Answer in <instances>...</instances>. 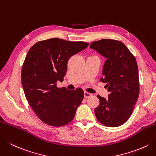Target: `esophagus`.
Segmentation results:
<instances>
[{"mask_svg": "<svg viewBox=\"0 0 156 156\" xmlns=\"http://www.w3.org/2000/svg\"><path fill=\"white\" fill-rule=\"evenodd\" d=\"M91 95H92V94H90L89 93L87 92V91H85V92L84 93V98H88V97H90Z\"/></svg>", "mask_w": 156, "mask_h": 156, "instance_id": "34e87169", "label": "esophagus"}]
</instances>
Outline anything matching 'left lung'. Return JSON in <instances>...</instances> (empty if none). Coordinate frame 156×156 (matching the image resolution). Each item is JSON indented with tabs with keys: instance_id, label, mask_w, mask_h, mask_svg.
I'll list each match as a JSON object with an SVG mask.
<instances>
[{
	"instance_id": "1",
	"label": "left lung",
	"mask_w": 156,
	"mask_h": 156,
	"mask_svg": "<svg viewBox=\"0 0 156 156\" xmlns=\"http://www.w3.org/2000/svg\"><path fill=\"white\" fill-rule=\"evenodd\" d=\"M90 48L105 57L103 76L108 98L97 95L99 105L94 109L97 120L106 126L117 127L129 120L139 94V70L132 53L122 42L112 39L94 41Z\"/></svg>"
}]
</instances>
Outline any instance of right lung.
Returning a JSON list of instances; mask_svg holds the SVG:
<instances>
[{"label": "right lung", "instance_id": "obj_1", "mask_svg": "<svg viewBox=\"0 0 156 156\" xmlns=\"http://www.w3.org/2000/svg\"><path fill=\"white\" fill-rule=\"evenodd\" d=\"M88 46L87 42L54 38L36 42L27 52L21 83L30 107L45 124L59 127L74 119L84 91L58 88L57 82L63 80L69 58Z\"/></svg>", "mask_w": 156, "mask_h": 156}]
</instances>
